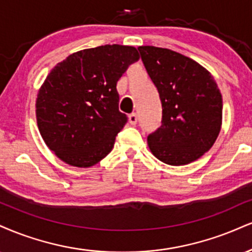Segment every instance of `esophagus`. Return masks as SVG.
<instances>
[{"label": "esophagus", "mask_w": 252, "mask_h": 252, "mask_svg": "<svg viewBox=\"0 0 252 252\" xmlns=\"http://www.w3.org/2000/svg\"><path fill=\"white\" fill-rule=\"evenodd\" d=\"M129 123L131 124V126H135V124L137 123V114L132 113L129 115Z\"/></svg>", "instance_id": "esophagus-1"}]
</instances>
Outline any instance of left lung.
<instances>
[{
	"mask_svg": "<svg viewBox=\"0 0 252 252\" xmlns=\"http://www.w3.org/2000/svg\"><path fill=\"white\" fill-rule=\"evenodd\" d=\"M162 102V126L148 136L153 155L169 165L189 164L213 147L222 126L216 81L189 57L165 48H138Z\"/></svg>",
	"mask_w": 252,
	"mask_h": 252,
	"instance_id": "1",
	"label": "left lung"
}]
</instances>
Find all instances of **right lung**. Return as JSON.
I'll use <instances>...</instances> for the list:
<instances>
[{"instance_id": "obj_1", "label": "right lung", "mask_w": 252, "mask_h": 252, "mask_svg": "<svg viewBox=\"0 0 252 252\" xmlns=\"http://www.w3.org/2000/svg\"><path fill=\"white\" fill-rule=\"evenodd\" d=\"M138 59L135 47L105 44L71 54L51 69L38 90L36 120L60 159L89 168L110 153L128 121L118 110L117 81Z\"/></svg>"}]
</instances>
